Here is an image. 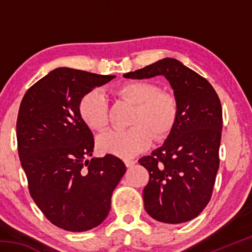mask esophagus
I'll use <instances>...</instances> for the list:
<instances>
[{
    "label": "esophagus",
    "mask_w": 252,
    "mask_h": 252,
    "mask_svg": "<svg viewBox=\"0 0 252 252\" xmlns=\"http://www.w3.org/2000/svg\"><path fill=\"white\" fill-rule=\"evenodd\" d=\"M125 163L127 168H131L133 167V165L135 164V161L134 160H130V159H125Z\"/></svg>",
    "instance_id": "obj_1"
}]
</instances>
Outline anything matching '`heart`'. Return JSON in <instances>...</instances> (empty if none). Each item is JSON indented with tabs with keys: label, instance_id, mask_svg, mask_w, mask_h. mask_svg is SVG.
Wrapping results in <instances>:
<instances>
[{
	"label": "heart",
	"instance_id": "obj_1",
	"mask_svg": "<svg viewBox=\"0 0 252 252\" xmlns=\"http://www.w3.org/2000/svg\"><path fill=\"white\" fill-rule=\"evenodd\" d=\"M118 96L135 105L130 118L131 127L126 130L106 132L97 139L102 152L130 158L143 151L151 144L152 136L163 140L176 126L180 104L170 91L161 90L151 81H130L119 85ZM80 116L90 129L101 132L109 126V102L101 89H93L80 101Z\"/></svg>",
	"mask_w": 252,
	"mask_h": 252
}]
</instances>
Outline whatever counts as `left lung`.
Wrapping results in <instances>:
<instances>
[{
    "mask_svg": "<svg viewBox=\"0 0 252 252\" xmlns=\"http://www.w3.org/2000/svg\"><path fill=\"white\" fill-rule=\"evenodd\" d=\"M156 75L169 80L180 114L163 146L139 160L149 172L144 208L161 222L182 223L198 217L211 199L220 163L222 109L212 85L174 59L125 74L129 79Z\"/></svg>",
    "mask_w": 252,
    "mask_h": 252,
    "instance_id": "8db88e82",
    "label": "left lung"
}]
</instances>
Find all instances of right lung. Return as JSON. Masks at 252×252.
Here are the masks:
<instances>
[{
	"label": "right lung",
	"instance_id": "1",
	"mask_svg": "<svg viewBox=\"0 0 252 252\" xmlns=\"http://www.w3.org/2000/svg\"><path fill=\"white\" fill-rule=\"evenodd\" d=\"M114 75L59 67L34 83L21 102L16 138L29 192L50 222L72 232L95 228L126 172L119 158L92 156L94 138L80 101Z\"/></svg>",
	"mask_w": 252,
	"mask_h": 252
}]
</instances>
